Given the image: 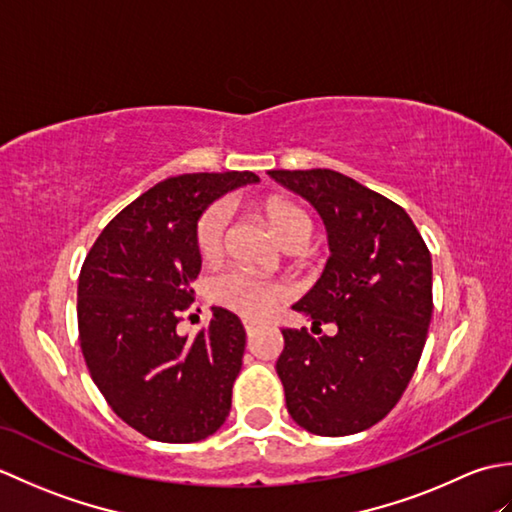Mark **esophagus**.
<instances>
[{"label":"esophagus","instance_id":"1","mask_svg":"<svg viewBox=\"0 0 512 512\" xmlns=\"http://www.w3.org/2000/svg\"><path fill=\"white\" fill-rule=\"evenodd\" d=\"M244 330H246V334L250 336V334H253V332L257 330V323H255V321H244Z\"/></svg>","mask_w":512,"mask_h":512}]
</instances>
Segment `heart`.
I'll return each instance as SVG.
<instances>
[{
    "label": "heart",
    "instance_id": "1",
    "mask_svg": "<svg viewBox=\"0 0 512 512\" xmlns=\"http://www.w3.org/2000/svg\"><path fill=\"white\" fill-rule=\"evenodd\" d=\"M231 215V204L215 202L198 220L195 244H198V253L206 262H215L224 253ZM266 215L286 246L297 242L308 244L312 235V220L299 204L288 200H270L266 204ZM206 292H209V299L217 303V306L233 310L248 319L266 317L270 310H275L288 297L286 286L250 275L242 268H226L222 273L213 275L209 279V286H206Z\"/></svg>",
    "mask_w": 512,
    "mask_h": 512
}]
</instances>
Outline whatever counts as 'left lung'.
Listing matches in <instances>:
<instances>
[{
    "label": "left lung",
    "mask_w": 512,
    "mask_h": 512,
    "mask_svg": "<svg viewBox=\"0 0 512 512\" xmlns=\"http://www.w3.org/2000/svg\"><path fill=\"white\" fill-rule=\"evenodd\" d=\"M306 198L328 228L330 259L292 310L334 336L281 330L286 407L317 436H352L396 407L427 341L431 255L407 211L332 169L268 171Z\"/></svg>",
    "instance_id": "obj_1"
}]
</instances>
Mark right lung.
I'll use <instances>...</instances> for the list:
<instances>
[{
	"label": "right lung",
	"mask_w": 512,
	"mask_h": 512,
	"mask_svg": "<svg viewBox=\"0 0 512 512\" xmlns=\"http://www.w3.org/2000/svg\"><path fill=\"white\" fill-rule=\"evenodd\" d=\"M255 182L253 171L162 180L125 206L85 257L76 301L85 365L116 416L149 440H204L231 411L246 347L242 321L211 308L209 328L195 339L176 328L202 268L200 215Z\"/></svg>",
	"instance_id": "add662e5"
}]
</instances>
